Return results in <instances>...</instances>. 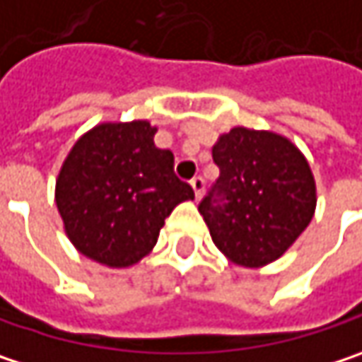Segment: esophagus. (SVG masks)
<instances>
[{
    "label": "esophagus",
    "mask_w": 362,
    "mask_h": 362,
    "mask_svg": "<svg viewBox=\"0 0 362 362\" xmlns=\"http://www.w3.org/2000/svg\"><path fill=\"white\" fill-rule=\"evenodd\" d=\"M190 186H192V190H194V197L201 199V197H203V190H205V180H203L201 176H197V178L190 180Z\"/></svg>",
    "instance_id": "obj_1"
}]
</instances>
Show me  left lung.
<instances>
[{
    "label": "left lung",
    "instance_id": "1",
    "mask_svg": "<svg viewBox=\"0 0 362 362\" xmlns=\"http://www.w3.org/2000/svg\"><path fill=\"white\" fill-rule=\"evenodd\" d=\"M214 161L219 178L199 211L215 247L245 267L279 259L305 232L317 205L305 155L279 134L238 126L219 136Z\"/></svg>",
    "mask_w": 362,
    "mask_h": 362
}]
</instances>
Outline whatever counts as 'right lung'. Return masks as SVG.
<instances>
[{
    "label": "right lung",
    "instance_id": "right-lung-1",
    "mask_svg": "<svg viewBox=\"0 0 362 362\" xmlns=\"http://www.w3.org/2000/svg\"><path fill=\"white\" fill-rule=\"evenodd\" d=\"M145 119L99 124L76 141L55 182L72 245L107 267H128L155 247L174 207L194 199L174 174V155L153 143Z\"/></svg>",
    "mask_w": 362,
    "mask_h": 362
}]
</instances>
